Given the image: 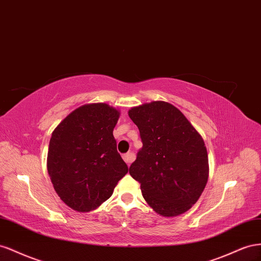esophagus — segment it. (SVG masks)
I'll use <instances>...</instances> for the list:
<instances>
[{
	"instance_id": "34e87169",
	"label": "esophagus",
	"mask_w": 261,
	"mask_h": 261,
	"mask_svg": "<svg viewBox=\"0 0 261 261\" xmlns=\"http://www.w3.org/2000/svg\"><path fill=\"white\" fill-rule=\"evenodd\" d=\"M122 159L123 161L128 164V165H130V164L133 162V160H135V158H133V154L132 153H125L122 155Z\"/></svg>"
}]
</instances>
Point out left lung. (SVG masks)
Segmentation results:
<instances>
[{
	"label": "left lung",
	"instance_id": "left-lung-1",
	"mask_svg": "<svg viewBox=\"0 0 261 261\" xmlns=\"http://www.w3.org/2000/svg\"><path fill=\"white\" fill-rule=\"evenodd\" d=\"M142 147L129 173L143 198L163 217H176L197 202L209 175L203 139L179 109L165 101L129 110Z\"/></svg>",
	"mask_w": 261,
	"mask_h": 261
}]
</instances>
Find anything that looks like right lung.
I'll list each match as a JSON object with an SVG mask.
<instances>
[{"instance_id": "add662e5", "label": "right lung", "mask_w": 261, "mask_h": 261, "mask_svg": "<svg viewBox=\"0 0 261 261\" xmlns=\"http://www.w3.org/2000/svg\"><path fill=\"white\" fill-rule=\"evenodd\" d=\"M118 118V110L107 103H91L74 110L52 132L48 173L71 209L95 210L128 173L113 135Z\"/></svg>"}]
</instances>
